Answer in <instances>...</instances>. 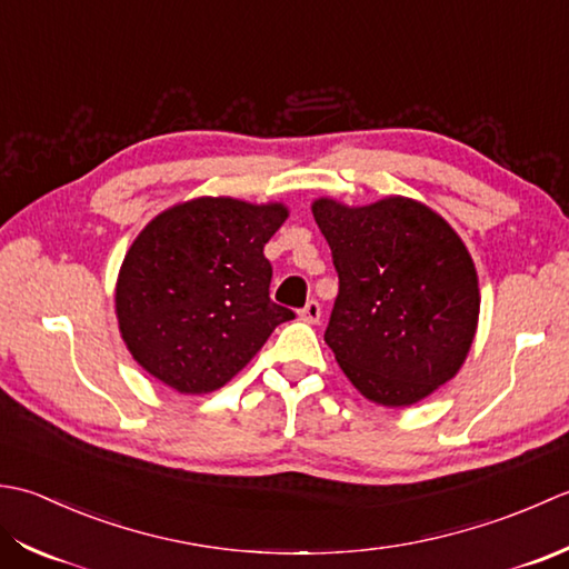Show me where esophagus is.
Returning a JSON list of instances; mask_svg holds the SVG:
<instances>
[{
	"label": "esophagus",
	"instance_id": "obj_1",
	"mask_svg": "<svg viewBox=\"0 0 569 569\" xmlns=\"http://www.w3.org/2000/svg\"><path fill=\"white\" fill-rule=\"evenodd\" d=\"M299 317L305 319V321H309V323H317L319 319H321V305L317 299H311V301H307L305 305V309L299 311Z\"/></svg>",
	"mask_w": 569,
	"mask_h": 569
}]
</instances>
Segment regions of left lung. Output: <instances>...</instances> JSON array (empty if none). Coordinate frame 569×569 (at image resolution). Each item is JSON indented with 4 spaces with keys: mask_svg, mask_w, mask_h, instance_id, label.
<instances>
[{
    "mask_svg": "<svg viewBox=\"0 0 569 569\" xmlns=\"http://www.w3.org/2000/svg\"><path fill=\"white\" fill-rule=\"evenodd\" d=\"M339 272L323 341L361 396L420 402L457 376L479 321V280L461 238L402 196L311 206Z\"/></svg>",
    "mask_w": 569,
    "mask_h": 569,
    "instance_id": "1",
    "label": "left lung"
}]
</instances>
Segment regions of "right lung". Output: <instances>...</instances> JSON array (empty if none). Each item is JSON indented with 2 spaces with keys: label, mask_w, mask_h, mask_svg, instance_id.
I'll return each instance as SVG.
<instances>
[{
  "label": "right lung",
  "mask_w": 569,
  "mask_h": 569,
  "mask_svg": "<svg viewBox=\"0 0 569 569\" xmlns=\"http://www.w3.org/2000/svg\"><path fill=\"white\" fill-rule=\"evenodd\" d=\"M284 218L282 203L203 196L149 220L114 289L120 333L149 376L189 396L218 390L295 319L270 299L262 252Z\"/></svg>",
  "instance_id": "obj_1"
}]
</instances>
